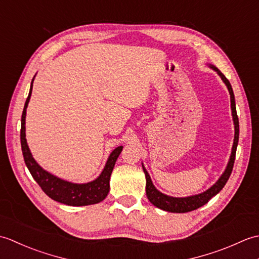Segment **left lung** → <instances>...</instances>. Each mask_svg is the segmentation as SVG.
<instances>
[{
	"label": "left lung",
	"mask_w": 259,
	"mask_h": 259,
	"mask_svg": "<svg viewBox=\"0 0 259 259\" xmlns=\"http://www.w3.org/2000/svg\"><path fill=\"white\" fill-rule=\"evenodd\" d=\"M208 67L212 69L214 72L221 76L223 82L226 84L227 89L230 95V108H232V115H233V121H234V126H235V136H234V144L232 148V153H230L229 160L226 166V169L223 172V175L219 177V179L214 183L210 188H208L203 192L197 195H192L188 197H172L162 194L161 191H159L155 186L152 184V180L150 178L149 174H148L147 169L145 168L144 163H142V169H144V172L146 175V194L148 199L152 203L153 206H156L159 209H162L164 211L169 212H188L196 210L199 207L206 205V203L211 199L212 197L216 196L219 191H221L224 186L226 185L227 180L230 177V174H232V170L234 167V161H235V156H236V149H237L238 145V139H239V121L237 117V112H236V103H235V96L232 84L229 83L226 76H225L221 71H219L214 65L208 64Z\"/></svg>",
	"instance_id": "left-lung-1"
}]
</instances>
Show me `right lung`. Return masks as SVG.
Returning a JSON list of instances; mask_svg holds the SVG:
<instances>
[{"label": "right lung", "mask_w": 259, "mask_h": 259, "mask_svg": "<svg viewBox=\"0 0 259 259\" xmlns=\"http://www.w3.org/2000/svg\"><path fill=\"white\" fill-rule=\"evenodd\" d=\"M34 78L32 79L30 92L29 96L26 98L23 113H22L21 119V147L27 169H29L33 179L36 181L38 186L42 188V190L45 191L51 199L58 202L64 203V205L68 206L78 207L95 205V203L102 201L109 194L110 177H111L115 161H117V159L121 151H122L123 147L119 146L115 148V149H113L112 152L110 153V156L108 157V160L106 164H104V168L101 174L99 175L95 180L89 181V183L85 184L71 183V181L59 178L57 176L52 175L51 172L47 171L46 169H43L40 164L35 161V159L33 158L25 138L26 108L31 99Z\"/></svg>", "instance_id": "obj_1"}]
</instances>
